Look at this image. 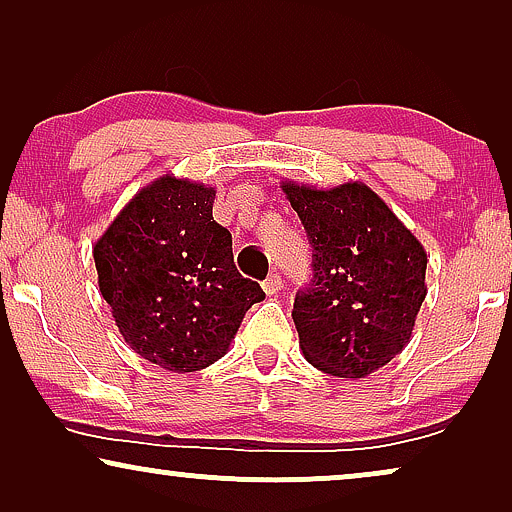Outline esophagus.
Instances as JSON below:
<instances>
[{"label": "esophagus", "instance_id": "1", "mask_svg": "<svg viewBox=\"0 0 512 512\" xmlns=\"http://www.w3.org/2000/svg\"><path fill=\"white\" fill-rule=\"evenodd\" d=\"M284 289V284H282V277L277 275V272H272V275L265 279L263 282V291L268 293V296H275V293H279Z\"/></svg>", "mask_w": 512, "mask_h": 512}]
</instances>
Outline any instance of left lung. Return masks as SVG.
<instances>
[{
    "instance_id": "8db88e82",
    "label": "left lung",
    "mask_w": 512,
    "mask_h": 512,
    "mask_svg": "<svg viewBox=\"0 0 512 512\" xmlns=\"http://www.w3.org/2000/svg\"><path fill=\"white\" fill-rule=\"evenodd\" d=\"M312 244V282L293 324L314 368L359 380L410 342L426 298V251L361 181L335 188L282 181Z\"/></svg>"
}]
</instances>
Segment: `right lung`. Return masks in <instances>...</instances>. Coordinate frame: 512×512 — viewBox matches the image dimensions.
<instances>
[{
	"instance_id": "add662e5",
	"label": "right lung",
	"mask_w": 512,
	"mask_h": 512,
	"mask_svg": "<svg viewBox=\"0 0 512 512\" xmlns=\"http://www.w3.org/2000/svg\"><path fill=\"white\" fill-rule=\"evenodd\" d=\"M214 195L165 174L121 209L93 249L123 340L172 373L219 361L249 307L265 298L235 268L233 237L212 216Z\"/></svg>"
}]
</instances>
